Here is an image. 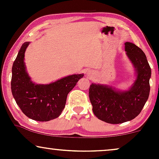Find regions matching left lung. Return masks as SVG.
<instances>
[{"mask_svg":"<svg viewBox=\"0 0 159 159\" xmlns=\"http://www.w3.org/2000/svg\"><path fill=\"white\" fill-rule=\"evenodd\" d=\"M125 51L137 73L130 90H116L112 87L96 84L89 89L95 116L107 123L119 124L134 119L149 98L151 68L147 57L139 47L129 42L125 43Z\"/></svg>","mask_w":159,"mask_h":159,"instance_id":"8db88e82","label":"left lung"}]
</instances>
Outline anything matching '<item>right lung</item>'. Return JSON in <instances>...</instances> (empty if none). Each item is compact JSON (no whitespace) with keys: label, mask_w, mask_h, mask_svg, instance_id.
<instances>
[{"label":"right lung","mask_w":159,"mask_h":159,"mask_svg":"<svg viewBox=\"0 0 159 159\" xmlns=\"http://www.w3.org/2000/svg\"><path fill=\"white\" fill-rule=\"evenodd\" d=\"M21 47L12 68L11 90L16 104L27 117L46 122L61 115L65 107L67 95L84 74L72 75L49 84H36L30 81L24 63L29 45Z\"/></svg>","instance_id":"1"}]
</instances>
